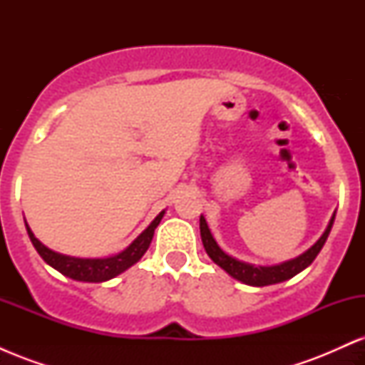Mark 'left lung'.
Listing matches in <instances>:
<instances>
[{
  "mask_svg": "<svg viewBox=\"0 0 365 365\" xmlns=\"http://www.w3.org/2000/svg\"><path fill=\"white\" fill-rule=\"evenodd\" d=\"M333 221L334 216L331 217L328 228L322 233V237L307 250V252H304L302 255H299V257L292 259V261L288 262L278 264V266H252V264L237 261L232 255L225 254L223 250L220 249V245L216 244L215 238H212L211 232H209L204 216H200V237H202L204 249H206L209 257H211L217 266L223 267L230 276H233L238 282L245 284H252V287H266V284H273L284 282V279H290L292 276H295L297 273L305 269V267L317 257V254L321 252L324 242L328 240Z\"/></svg>",
  "mask_w": 365,
  "mask_h": 365,
  "instance_id": "1",
  "label": "left lung"
}]
</instances>
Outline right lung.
I'll list each match as a JSON object with an SVG mask.
<instances>
[{
  "instance_id": "1",
  "label": "right lung",
  "mask_w": 365,
  "mask_h": 365,
  "mask_svg": "<svg viewBox=\"0 0 365 365\" xmlns=\"http://www.w3.org/2000/svg\"><path fill=\"white\" fill-rule=\"evenodd\" d=\"M163 215H165V211L159 212L156 220H154L153 223H150L148 228H145L144 232H142L140 235L123 250V252L106 259H78L54 252V250L48 249V247L37 240L27 223H25V226H27V233L29 237H31L32 245L36 247L37 252H39L41 257H43L49 266H53L54 269L60 271L61 274L68 276V278L77 279V282L99 283L115 278L116 274L123 273L125 269H128L130 266H133V264L139 261L142 255L145 254V250L149 249L150 240H153L154 235V230H156L159 221H161Z\"/></svg>"
}]
</instances>
